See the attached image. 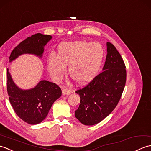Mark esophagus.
Masks as SVG:
<instances>
[{
	"label": "esophagus",
	"instance_id": "esophagus-1",
	"mask_svg": "<svg viewBox=\"0 0 151 151\" xmlns=\"http://www.w3.org/2000/svg\"><path fill=\"white\" fill-rule=\"evenodd\" d=\"M71 93V91L69 90V89L63 88L62 89V94L63 95H69Z\"/></svg>",
	"mask_w": 151,
	"mask_h": 151
}]
</instances>
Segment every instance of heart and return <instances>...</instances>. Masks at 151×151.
<instances>
[{
    "mask_svg": "<svg viewBox=\"0 0 151 151\" xmlns=\"http://www.w3.org/2000/svg\"><path fill=\"white\" fill-rule=\"evenodd\" d=\"M104 56L100 43L76 41L62 43L57 48V55L50 54L47 65L54 81H59L69 65V74L78 85H86L98 75Z\"/></svg>",
    "mask_w": 151,
    "mask_h": 151,
    "instance_id": "1",
    "label": "heart"
}]
</instances>
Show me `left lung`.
<instances>
[{
    "label": "left lung",
    "instance_id": "left-lung-1",
    "mask_svg": "<svg viewBox=\"0 0 151 151\" xmlns=\"http://www.w3.org/2000/svg\"><path fill=\"white\" fill-rule=\"evenodd\" d=\"M107 55L102 72L76 91L80 95L75 117L85 125H94L110 115L119 101L126 83V67L116 48L106 43Z\"/></svg>",
    "mask_w": 151,
    "mask_h": 151
}]
</instances>
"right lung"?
Returning <instances> with one entry per match:
<instances>
[{
	"instance_id": "obj_1",
	"label": "right lung",
	"mask_w": 151,
	"mask_h": 151,
	"mask_svg": "<svg viewBox=\"0 0 151 151\" xmlns=\"http://www.w3.org/2000/svg\"><path fill=\"white\" fill-rule=\"evenodd\" d=\"M51 39V36L40 33L27 37L12 50L9 62L25 54H33L41 58L43 56L44 47ZM7 91L9 102L16 114L30 124H37L42 122L47 116L54 102L62 95L60 88L54 83L45 80L40 81L33 88H19L13 81L8 68Z\"/></svg>"
}]
</instances>
